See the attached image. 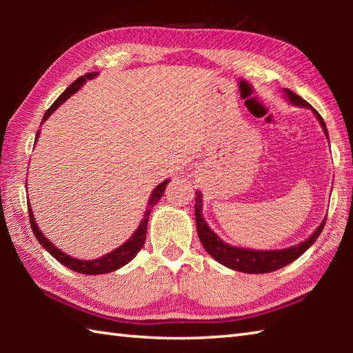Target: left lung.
Listing matches in <instances>:
<instances>
[{
    "mask_svg": "<svg viewBox=\"0 0 353 353\" xmlns=\"http://www.w3.org/2000/svg\"><path fill=\"white\" fill-rule=\"evenodd\" d=\"M285 98L290 101V104L297 107H307V109L314 113V117L318 118L321 123L322 130L327 135L328 132L325 128V123L322 117L316 112L312 105H310L305 99H302L294 92L283 88ZM194 216H196V227H198V235L202 243V246L207 250V254H210L214 260L221 265L234 271L246 272V274H266L277 271L280 268L290 265L294 260H297L308 248L313 246V243L318 240L322 229L325 225V219L319 224L312 235H310L305 241L296 244V246L286 248V249H272V250H255V249H244L238 246H230L225 241L214 234V232L208 227L207 221L202 216V193L196 191V204H194Z\"/></svg>",
    "mask_w": 353,
    "mask_h": 353,
    "instance_id": "8db88e82",
    "label": "left lung"
}]
</instances>
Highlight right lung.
<instances>
[{"label": "right lung", "instance_id": "1", "mask_svg": "<svg viewBox=\"0 0 353 353\" xmlns=\"http://www.w3.org/2000/svg\"><path fill=\"white\" fill-rule=\"evenodd\" d=\"M99 73L97 71H93V73H87L81 77H77V79L71 83V85L65 90L61 97H59L54 104H52L50 109L45 112L43 119H41V124H43L52 112H54L59 105L63 104L65 101H67L71 94H74L79 88L85 83V81H90L94 79ZM40 137V130L37 134H35V141L39 140ZM170 179H166L162 183H159L157 187L152 190L151 193V198L148 201V207H146V212L143 214V219L140 225L137 227V230L134 232V235L129 238V240L121 244V246L117 248L115 250H112V252L105 254L103 256H99V259H94V260H79V259H74V256H71L68 254L62 252L61 249L56 248L54 244H52L48 238L41 234L37 223H35V218H34V212H32V207L31 204L28 202V212H29V221H31V227H32V232L35 238H37V241L43 246L48 252H50L52 256L57 261H61L63 266H67L68 270L71 271H76V272H81V274H87V276H98V274H107V272H112V271H117L119 268H123L124 265H128V263L134 259V256L139 254V250L143 248V244H145L146 240V230H148V219H149V214H151L152 207L157 204L162 198L163 193H165V187L168 185Z\"/></svg>", "mask_w": 353, "mask_h": 353}]
</instances>
